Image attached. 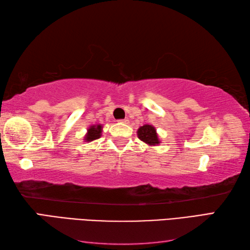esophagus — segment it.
<instances>
[{"mask_svg":"<svg viewBox=\"0 0 250 250\" xmlns=\"http://www.w3.org/2000/svg\"><path fill=\"white\" fill-rule=\"evenodd\" d=\"M119 121H120V122H124V124H126V122H128V119L125 118V119H120Z\"/></svg>","mask_w":250,"mask_h":250,"instance_id":"1","label":"esophagus"}]
</instances>
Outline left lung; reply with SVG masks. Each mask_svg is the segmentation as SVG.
I'll return each mask as SVG.
<instances>
[{"mask_svg":"<svg viewBox=\"0 0 250 250\" xmlns=\"http://www.w3.org/2000/svg\"><path fill=\"white\" fill-rule=\"evenodd\" d=\"M139 139L148 145H158L159 140L156 133V129L152 125H145L137 130Z\"/></svg>","mask_w":250,"mask_h":250,"instance_id":"8db88e82","label":"left lung"}]
</instances>
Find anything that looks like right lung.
Returning <instances> with one entry per match:
<instances>
[{"instance_id":"add662e5","label":"right lung","mask_w":250,"mask_h":250,"mask_svg":"<svg viewBox=\"0 0 250 250\" xmlns=\"http://www.w3.org/2000/svg\"><path fill=\"white\" fill-rule=\"evenodd\" d=\"M101 132H102V125H101L90 126L87 135L84 136V140H86L87 142L98 140L99 137L101 136Z\"/></svg>"}]
</instances>
